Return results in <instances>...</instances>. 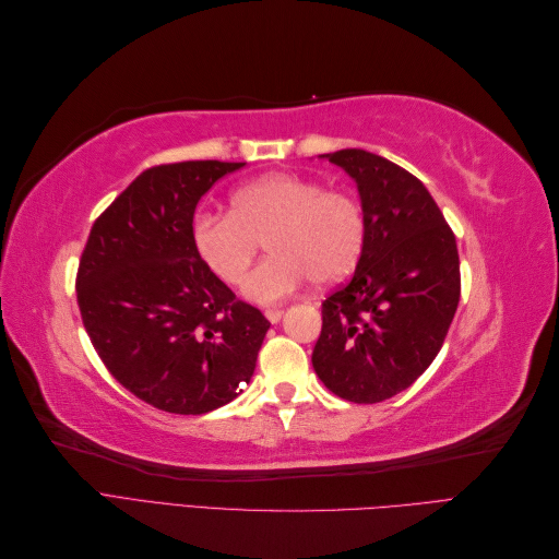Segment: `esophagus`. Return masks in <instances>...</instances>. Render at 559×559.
Listing matches in <instances>:
<instances>
[{"mask_svg": "<svg viewBox=\"0 0 559 559\" xmlns=\"http://www.w3.org/2000/svg\"><path fill=\"white\" fill-rule=\"evenodd\" d=\"M265 317H267V321H273V324H277V321L284 317V310H265Z\"/></svg>", "mask_w": 559, "mask_h": 559, "instance_id": "obj_1", "label": "esophagus"}]
</instances>
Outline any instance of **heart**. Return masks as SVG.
<instances>
[{"label": "heart", "instance_id": "heart-1", "mask_svg": "<svg viewBox=\"0 0 559 559\" xmlns=\"http://www.w3.org/2000/svg\"><path fill=\"white\" fill-rule=\"evenodd\" d=\"M259 240L273 253L245 280L242 294L273 306L302 284H333L352 273L366 242L361 202L347 191L294 175L270 173L230 193L228 214L202 212L191 224L193 249L212 273L238 284L257 257Z\"/></svg>", "mask_w": 559, "mask_h": 559}]
</instances>
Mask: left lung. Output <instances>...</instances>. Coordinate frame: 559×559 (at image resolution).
Wrapping results in <instances>:
<instances>
[{
    "mask_svg": "<svg viewBox=\"0 0 559 559\" xmlns=\"http://www.w3.org/2000/svg\"><path fill=\"white\" fill-rule=\"evenodd\" d=\"M357 183L366 242L354 277L321 302L319 380L352 403L408 389L441 352L460 306V253L427 186L364 148L321 154Z\"/></svg>",
    "mask_w": 559,
    "mask_h": 559,
    "instance_id": "1",
    "label": "left lung"
}]
</instances>
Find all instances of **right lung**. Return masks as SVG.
Here are the masks:
<instances>
[{
    "label": "right lung",
    "instance_id": "obj_1",
    "mask_svg": "<svg viewBox=\"0 0 559 559\" xmlns=\"http://www.w3.org/2000/svg\"><path fill=\"white\" fill-rule=\"evenodd\" d=\"M245 163L186 160L142 173L97 218L76 298L109 373L165 413L205 415L238 399L270 329L200 261V198Z\"/></svg>",
    "mask_w": 559,
    "mask_h": 559
}]
</instances>
